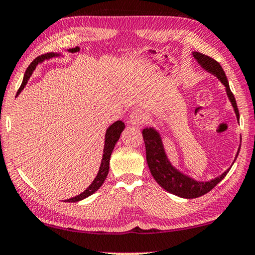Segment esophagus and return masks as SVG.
Returning <instances> with one entry per match:
<instances>
[{"label": "esophagus", "instance_id": "1", "mask_svg": "<svg viewBox=\"0 0 255 255\" xmlns=\"http://www.w3.org/2000/svg\"><path fill=\"white\" fill-rule=\"evenodd\" d=\"M144 120H145L144 113L138 109L134 110L129 116V124L132 125V126H140L144 123Z\"/></svg>", "mask_w": 255, "mask_h": 255}]
</instances>
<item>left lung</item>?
I'll return each mask as SVG.
<instances>
[{"label":"left lung","instance_id":"left-lung-1","mask_svg":"<svg viewBox=\"0 0 255 255\" xmlns=\"http://www.w3.org/2000/svg\"><path fill=\"white\" fill-rule=\"evenodd\" d=\"M192 56L201 68H204L208 73H211L212 75L218 78L220 82L226 87L227 96L229 98V102L231 103V106H233L235 115H236L237 120L239 121V112L236 100H235L234 95L231 93L229 82H228L226 73L222 70L221 65L216 60L211 58V57L200 54V52L193 51ZM142 134L144 143H145L147 166H149L152 176H153L155 182L162 189H165L166 191L173 193V195L177 197H181V198H197V197H200L205 195V193H207L208 191H211L216 184H219L226 177L228 172L231 168L230 166L229 169H227L221 175L212 178V180L197 181L193 177L189 176L188 174L181 172L180 169H177L170 162L168 155L166 153L164 143H162V136L158 129H155L154 127H145L142 130ZM239 150H241V145L238 146L235 160L237 159Z\"/></svg>","mask_w":255,"mask_h":255}]
</instances>
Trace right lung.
Returning a JSON list of instances; mask_svg holds the SVG:
<instances>
[{
    "label": "right lung",
    "mask_w": 255,
    "mask_h": 255,
    "mask_svg": "<svg viewBox=\"0 0 255 255\" xmlns=\"http://www.w3.org/2000/svg\"><path fill=\"white\" fill-rule=\"evenodd\" d=\"M55 57H63L62 54H58V52H50V54H45L42 55L40 57H37L33 60L32 63H30V65L28 66L27 70L25 72V75H24V80H22V83L20 86V88L18 90V94H20L22 89L25 88V86L27 85L29 78L32 77L33 72L35 71L36 66L39 65V64H42L44 60H49L51 58H55ZM17 94V96H18ZM125 129V124L123 121L118 120L116 123H113L111 126H109V128L106 129L105 131V139H104V150H103V158H102V161H101V166H100V169H98V173L96 177H95V180L91 182V184L89 185L88 188H87L85 191L80 193V195L73 197V198H70L65 201L67 203H77V201H80L82 199L87 198V197H89L93 195L97 191L98 189L102 187V184L104 183L106 176H108L109 174V169H110V158H111V154H112V151L115 149L116 146V143L119 140L120 138V135L123 130Z\"/></svg>",
    "instance_id": "add662e5"
}]
</instances>
